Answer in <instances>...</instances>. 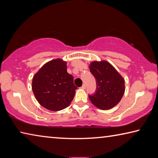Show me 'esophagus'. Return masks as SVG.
I'll return each instance as SVG.
<instances>
[{
  "label": "esophagus",
  "instance_id": "obj_1",
  "mask_svg": "<svg viewBox=\"0 0 158 158\" xmlns=\"http://www.w3.org/2000/svg\"><path fill=\"white\" fill-rule=\"evenodd\" d=\"M81 89H85V84L83 85L81 87Z\"/></svg>",
  "mask_w": 158,
  "mask_h": 158
}]
</instances>
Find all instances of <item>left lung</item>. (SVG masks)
<instances>
[{
	"label": "left lung",
	"instance_id": "8db88e82",
	"mask_svg": "<svg viewBox=\"0 0 158 158\" xmlns=\"http://www.w3.org/2000/svg\"><path fill=\"white\" fill-rule=\"evenodd\" d=\"M89 69L97 84L96 93L89 95L90 102L102 110L113 108L119 103L124 95L123 77L106 60L92 61Z\"/></svg>",
	"mask_w": 158,
	"mask_h": 158
}]
</instances>
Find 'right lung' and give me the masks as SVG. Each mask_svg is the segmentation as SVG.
Here are the masks:
<instances>
[{
  "label": "right lung",
  "instance_id": "1",
  "mask_svg": "<svg viewBox=\"0 0 158 158\" xmlns=\"http://www.w3.org/2000/svg\"><path fill=\"white\" fill-rule=\"evenodd\" d=\"M77 88L67 72V62L56 58L44 64L35 74L32 90L40 105L48 110L60 111L70 105Z\"/></svg>",
  "mask_w": 158,
  "mask_h": 158
}]
</instances>
